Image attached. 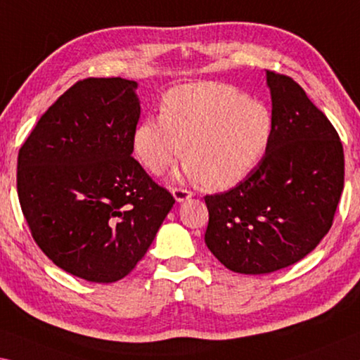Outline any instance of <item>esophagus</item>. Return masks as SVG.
<instances>
[{
    "mask_svg": "<svg viewBox=\"0 0 360 360\" xmlns=\"http://www.w3.org/2000/svg\"><path fill=\"white\" fill-rule=\"evenodd\" d=\"M173 195L176 198V202H186V200H189L193 193L187 189H182V187H174Z\"/></svg>",
    "mask_w": 360,
    "mask_h": 360,
    "instance_id": "34e87169",
    "label": "esophagus"
}]
</instances>
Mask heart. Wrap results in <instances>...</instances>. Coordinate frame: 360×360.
<instances>
[{
    "instance_id": "b5f03b06",
    "label": "heart",
    "mask_w": 360,
    "mask_h": 360,
    "mask_svg": "<svg viewBox=\"0 0 360 360\" xmlns=\"http://www.w3.org/2000/svg\"><path fill=\"white\" fill-rule=\"evenodd\" d=\"M274 117L262 102L229 84L191 83L168 91L160 117L134 129V152L153 174H162L184 153L187 173L210 189L243 181L266 155Z\"/></svg>"
}]
</instances>
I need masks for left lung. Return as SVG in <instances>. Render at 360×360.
I'll return each instance as SVG.
<instances>
[{"mask_svg":"<svg viewBox=\"0 0 360 360\" xmlns=\"http://www.w3.org/2000/svg\"><path fill=\"white\" fill-rule=\"evenodd\" d=\"M274 134L266 155L231 191L205 195V243L227 269L269 274L303 259L327 236L345 187L340 136L293 78L266 70Z\"/></svg>","mask_w":360,"mask_h":360,"instance_id":"obj_1","label":"left lung"}]
</instances>
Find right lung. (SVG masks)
I'll list each match as a JSON object with an SVG mask.
<instances>
[{"mask_svg":"<svg viewBox=\"0 0 360 360\" xmlns=\"http://www.w3.org/2000/svg\"><path fill=\"white\" fill-rule=\"evenodd\" d=\"M138 83L79 79L38 120L17 158L33 240L65 272L112 283L149 250L174 198L138 160Z\"/></svg>","mask_w":360,"mask_h":360,"instance_id":"1","label":"right lung"}]
</instances>
